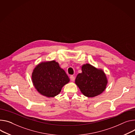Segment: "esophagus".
Returning a JSON list of instances; mask_svg holds the SVG:
<instances>
[{"label":"esophagus","mask_w":135,"mask_h":135,"mask_svg":"<svg viewBox=\"0 0 135 135\" xmlns=\"http://www.w3.org/2000/svg\"><path fill=\"white\" fill-rule=\"evenodd\" d=\"M70 80H71V81H74L75 78V76H74V75H71V76H70Z\"/></svg>","instance_id":"esophagus-1"}]
</instances>
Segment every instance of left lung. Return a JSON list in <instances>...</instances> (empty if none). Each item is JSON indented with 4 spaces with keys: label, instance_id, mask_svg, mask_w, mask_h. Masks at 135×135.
<instances>
[{
    "label": "left lung",
    "instance_id": "8db88e82",
    "mask_svg": "<svg viewBox=\"0 0 135 135\" xmlns=\"http://www.w3.org/2000/svg\"><path fill=\"white\" fill-rule=\"evenodd\" d=\"M107 83L104 71L88 64L82 66V73L75 79V83L81 93L88 97L101 94L105 90Z\"/></svg>",
    "mask_w": 135,
    "mask_h": 135
}]
</instances>
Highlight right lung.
Instances as JSON below:
<instances>
[{
	"label": "right lung",
	"instance_id": "right-lung-1",
	"mask_svg": "<svg viewBox=\"0 0 135 135\" xmlns=\"http://www.w3.org/2000/svg\"><path fill=\"white\" fill-rule=\"evenodd\" d=\"M32 79L37 91L48 97L58 95L69 82L65 70L55 61L41 62L36 66L32 73Z\"/></svg>",
	"mask_w": 135,
	"mask_h": 135
}]
</instances>
